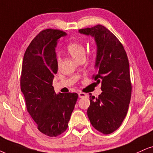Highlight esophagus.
<instances>
[{"label":"esophagus","mask_w":153,"mask_h":153,"mask_svg":"<svg viewBox=\"0 0 153 153\" xmlns=\"http://www.w3.org/2000/svg\"><path fill=\"white\" fill-rule=\"evenodd\" d=\"M87 97V95L85 93H83V92H79V98H84Z\"/></svg>","instance_id":"34e87169"}]
</instances>
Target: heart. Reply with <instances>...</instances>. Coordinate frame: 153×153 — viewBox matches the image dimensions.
Instances as JSON below:
<instances>
[{"label": "heart", "mask_w": 153, "mask_h": 153, "mask_svg": "<svg viewBox=\"0 0 153 153\" xmlns=\"http://www.w3.org/2000/svg\"><path fill=\"white\" fill-rule=\"evenodd\" d=\"M67 49L69 54L75 59H79L81 56L84 55L85 52V48H84V45L82 42H77V41H73V42H69L67 45ZM59 62V59H57Z\"/></svg>", "instance_id": "1"}]
</instances>
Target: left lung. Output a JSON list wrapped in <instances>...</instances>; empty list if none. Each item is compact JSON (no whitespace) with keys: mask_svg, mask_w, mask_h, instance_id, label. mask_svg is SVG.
<instances>
[{"mask_svg":"<svg viewBox=\"0 0 153 153\" xmlns=\"http://www.w3.org/2000/svg\"><path fill=\"white\" fill-rule=\"evenodd\" d=\"M95 39L97 54L93 79L101 83L99 97L90 94L87 115L91 125L103 134L120 127L127 114L132 85L129 62L123 46L110 30L101 25L79 30Z\"/></svg>","mask_w":153,"mask_h":153,"instance_id":"obj_1","label":"left lung"}]
</instances>
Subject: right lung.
<instances>
[{
	"label": "right lung",
	"instance_id": "1",
	"mask_svg": "<svg viewBox=\"0 0 153 153\" xmlns=\"http://www.w3.org/2000/svg\"><path fill=\"white\" fill-rule=\"evenodd\" d=\"M66 35L59 30L41 31L27 47L22 61L20 88L27 112L37 129L50 137L67 130L79 97L76 93L56 94L52 86L58 70L56 41Z\"/></svg>",
	"mask_w": 153,
	"mask_h": 153
}]
</instances>
